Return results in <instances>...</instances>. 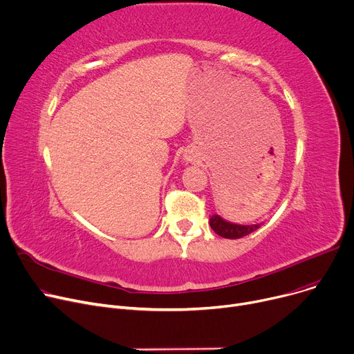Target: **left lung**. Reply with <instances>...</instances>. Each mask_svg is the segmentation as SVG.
Returning <instances> with one entry per match:
<instances>
[{"mask_svg": "<svg viewBox=\"0 0 354 354\" xmlns=\"http://www.w3.org/2000/svg\"><path fill=\"white\" fill-rule=\"evenodd\" d=\"M210 227L218 233L219 236L225 239H239L246 236V234L254 232L256 229L261 227L262 223H256V225H236V223H230L222 219L219 215H212L209 219Z\"/></svg>", "mask_w": 354, "mask_h": 354, "instance_id": "8db88e82", "label": "left lung"}]
</instances>
